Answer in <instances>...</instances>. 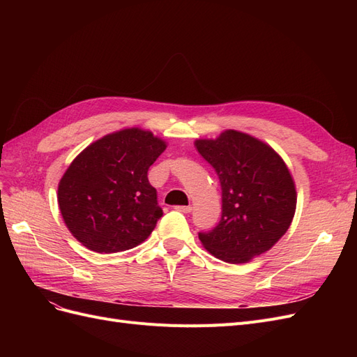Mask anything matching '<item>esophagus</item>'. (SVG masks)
Here are the masks:
<instances>
[{
	"label": "esophagus",
	"mask_w": 357,
	"mask_h": 357,
	"mask_svg": "<svg viewBox=\"0 0 357 357\" xmlns=\"http://www.w3.org/2000/svg\"><path fill=\"white\" fill-rule=\"evenodd\" d=\"M176 210L180 211V213H190L192 211V205H177Z\"/></svg>",
	"instance_id": "obj_1"
}]
</instances>
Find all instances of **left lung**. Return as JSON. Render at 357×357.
<instances>
[{
	"label": "left lung",
	"instance_id": "1",
	"mask_svg": "<svg viewBox=\"0 0 357 357\" xmlns=\"http://www.w3.org/2000/svg\"><path fill=\"white\" fill-rule=\"evenodd\" d=\"M199 155L218 172L222 219L199 240L214 257L245 264L268 252L289 229L296 211V186L283 158L250 134L226 129L198 138Z\"/></svg>",
	"mask_w": 357,
	"mask_h": 357
}]
</instances>
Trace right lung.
I'll return each instance as SVG.
<instances>
[{"instance_id":"obj_1","label":"right lung","mask_w":357,"mask_h":357,"mask_svg":"<svg viewBox=\"0 0 357 357\" xmlns=\"http://www.w3.org/2000/svg\"><path fill=\"white\" fill-rule=\"evenodd\" d=\"M165 149L152 131L125 128L82 150L58 185L59 210L74 238L96 253L146 241L164 214L147 171Z\"/></svg>"}]
</instances>
